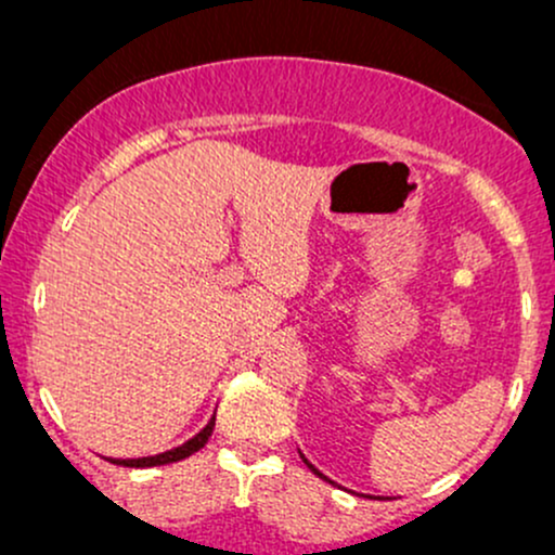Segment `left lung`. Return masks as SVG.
I'll list each match as a JSON object with an SVG mask.
<instances>
[{"label":"left lung","mask_w":555,"mask_h":555,"mask_svg":"<svg viewBox=\"0 0 555 555\" xmlns=\"http://www.w3.org/2000/svg\"><path fill=\"white\" fill-rule=\"evenodd\" d=\"M299 456H302V462H305V464H308V467H310V469H313V473H315L318 477H321V480H328V477H326V475H321V473H318V469L313 467V464H310L308 460H305V454H299ZM328 482H331V480H328Z\"/></svg>","instance_id":"8db88e82"}]
</instances>
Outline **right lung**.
Returning a JSON list of instances; mask_svg holds the SVG:
<instances>
[{
	"mask_svg": "<svg viewBox=\"0 0 555 555\" xmlns=\"http://www.w3.org/2000/svg\"><path fill=\"white\" fill-rule=\"evenodd\" d=\"M214 423L216 417L208 420V425L203 428L201 433H195L190 441H184L182 446H175V449L169 451H162V454H154V456H138V460H109L112 464H122V467H162V464H171V462H180L184 456L195 454L197 449H203L208 441V436L214 433Z\"/></svg>",
	"mask_w": 555,
	"mask_h": 555,
	"instance_id": "right-lung-1",
	"label": "right lung"
}]
</instances>
